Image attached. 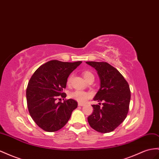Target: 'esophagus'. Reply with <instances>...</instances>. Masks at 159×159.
Segmentation results:
<instances>
[{
  "label": "esophagus",
  "mask_w": 159,
  "mask_h": 159,
  "mask_svg": "<svg viewBox=\"0 0 159 159\" xmlns=\"http://www.w3.org/2000/svg\"><path fill=\"white\" fill-rule=\"evenodd\" d=\"M78 106H84V104H81V103H78Z\"/></svg>",
  "instance_id": "34e87169"
}]
</instances>
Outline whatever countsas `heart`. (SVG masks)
<instances>
[{
	"mask_svg": "<svg viewBox=\"0 0 159 159\" xmlns=\"http://www.w3.org/2000/svg\"><path fill=\"white\" fill-rule=\"evenodd\" d=\"M85 80H88L90 78H93V75L91 72L89 71H84L82 74ZM94 78V77H93ZM73 75H70L67 78V84L70 85L72 81ZM70 97L76 101H78L80 103H85L89 98L91 97V94L88 92L82 91V90H75V91L73 92L70 93Z\"/></svg>",
	"mask_w": 159,
	"mask_h": 159,
	"instance_id": "heart-1",
	"label": "heart"
}]
</instances>
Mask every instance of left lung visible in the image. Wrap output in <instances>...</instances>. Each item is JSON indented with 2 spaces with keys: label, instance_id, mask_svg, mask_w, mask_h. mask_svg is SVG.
<instances>
[{
  "label": "left lung",
  "instance_id": "1",
  "mask_svg": "<svg viewBox=\"0 0 159 159\" xmlns=\"http://www.w3.org/2000/svg\"><path fill=\"white\" fill-rule=\"evenodd\" d=\"M100 80V88L93 100L103 102L102 107L92 105L93 111L88 120L93 129L108 133L115 130L126 118L130 101L129 85L116 68L106 62L87 61Z\"/></svg>",
  "mask_w": 159,
  "mask_h": 159
}]
</instances>
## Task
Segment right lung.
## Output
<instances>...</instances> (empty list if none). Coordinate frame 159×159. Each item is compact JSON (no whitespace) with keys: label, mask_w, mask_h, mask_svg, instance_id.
<instances>
[{"label":"right lung","mask_w":159,"mask_h":159,"mask_svg":"<svg viewBox=\"0 0 159 159\" xmlns=\"http://www.w3.org/2000/svg\"><path fill=\"white\" fill-rule=\"evenodd\" d=\"M81 63L52 60L40 66L31 76L26 92L28 109L34 122L43 130L61 129L78 107V102L73 99L56 100L58 97H66L63 89L68 77Z\"/></svg>","instance_id":"1"}]
</instances>
